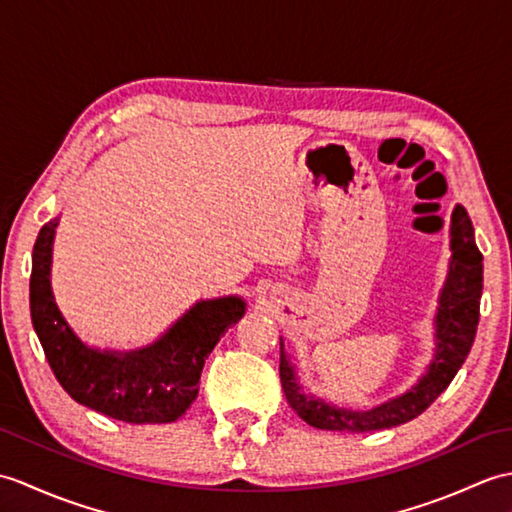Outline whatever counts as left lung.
Here are the masks:
<instances>
[{
  "label": "left lung",
  "mask_w": 512,
  "mask_h": 512,
  "mask_svg": "<svg viewBox=\"0 0 512 512\" xmlns=\"http://www.w3.org/2000/svg\"><path fill=\"white\" fill-rule=\"evenodd\" d=\"M449 237V273L440 290L436 317H433V328H436L433 341H436V350H433L427 372L405 394L389 398L383 405H376L365 411L330 405V402L308 394L303 389L301 378L297 374V365L292 363V356L286 352L284 339H279L281 387H284L288 405L310 427L347 433L398 427V424L418 418L449 387L455 374H458V369L466 361V356H469L471 345L475 341L484 286L482 253L475 244L471 217L460 204H455L451 213Z\"/></svg>",
  "instance_id": "1"
}]
</instances>
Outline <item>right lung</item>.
I'll return each instance as SVG.
<instances>
[{"label":"right lung","instance_id":"right-lung-1","mask_svg":"<svg viewBox=\"0 0 512 512\" xmlns=\"http://www.w3.org/2000/svg\"><path fill=\"white\" fill-rule=\"evenodd\" d=\"M59 217L41 226L32 248L30 317L59 385L114 420L162 424L178 420L198 396L204 361L222 334L244 317L237 295L202 299L154 343L138 350H101L83 343L52 295V244Z\"/></svg>","mask_w":512,"mask_h":512}]
</instances>
